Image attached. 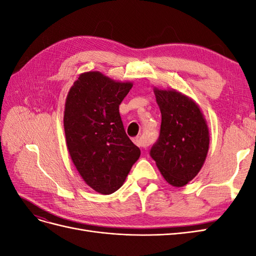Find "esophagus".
Instances as JSON below:
<instances>
[{
  "label": "esophagus",
  "mask_w": 256,
  "mask_h": 256,
  "mask_svg": "<svg viewBox=\"0 0 256 256\" xmlns=\"http://www.w3.org/2000/svg\"><path fill=\"white\" fill-rule=\"evenodd\" d=\"M134 142L138 145V146H141V147H147L150 144H148V142H147L146 140H144L143 138H136L134 140Z\"/></svg>",
  "instance_id": "1"
}]
</instances>
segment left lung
<instances>
[{
    "mask_svg": "<svg viewBox=\"0 0 256 256\" xmlns=\"http://www.w3.org/2000/svg\"><path fill=\"white\" fill-rule=\"evenodd\" d=\"M161 112L158 141L150 156L164 180L182 187L202 168L208 148L209 131L198 104L175 90L154 88Z\"/></svg>",
    "mask_w": 256,
    "mask_h": 256,
    "instance_id": "1",
    "label": "left lung"
}]
</instances>
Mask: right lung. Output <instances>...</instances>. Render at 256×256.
<instances>
[{"label":"right lung","instance_id":"right-lung-1","mask_svg":"<svg viewBox=\"0 0 256 256\" xmlns=\"http://www.w3.org/2000/svg\"><path fill=\"white\" fill-rule=\"evenodd\" d=\"M132 88L99 72L79 76L64 111L67 148L76 168L102 194L118 190L141 154L124 129L120 104Z\"/></svg>","mask_w":256,"mask_h":256}]
</instances>
